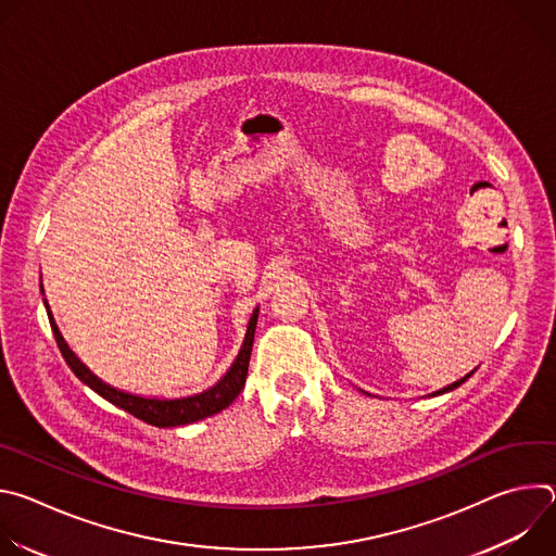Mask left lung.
Segmentation results:
<instances>
[{
	"label": "left lung",
	"mask_w": 556,
	"mask_h": 556,
	"mask_svg": "<svg viewBox=\"0 0 556 556\" xmlns=\"http://www.w3.org/2000/svg\"><path fill=\"white\" fill-rule=\"evenodd\" d=\"M470 376H472V371H470V374H466V376H464V378H459V380H457V382H453V384H448V387H444V389H440V391H435V393H431V395H440V393H446V391H453V389H455V387H459V384H462V382H466V380H468V378H470Z\"/></svg>",
	"instance_id": "8db88e82"
}]
</instances>
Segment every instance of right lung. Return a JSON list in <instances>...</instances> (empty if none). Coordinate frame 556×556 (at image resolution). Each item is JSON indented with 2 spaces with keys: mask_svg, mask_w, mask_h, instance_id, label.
<instances>
[{
  "mask_svg": "<svg viewBox=\"0 0 556 556\" xmlns=\"http://www.w3.org/2000/svg\"><path fill=\"white\" fill-rule=\"evenodd\" d=\"M48 307V303H46ZM257 312H253L251 321H249V330H247V339L244 345L237 354L232 367L226 371V376L211 389L198 393V395H189V399H176V401H157V399H140V395H131L125 391H118L110 384H105L103 380H99L81 361H78L70 348L65 345L59 328L54 326L52 316H50V326H52V334L54 341L65 358V363L70 365V369L76 374V378H81L88 387H92L99 395H103L105 401H110L112 405L125 409L127 414H131L134 418L151 425V427H182V425H191L198 420H204L208 416L219 414L222 409H226L240 391L247 384V376H249V363H251V352H253V341H255V328H257ZM50 314V307H48Z\"/></svg>",
  "mask_w": 556,
  "mask_h": 556,
  "instance_id": "obj_1",
  "label": "right lung"
}]
</instances>
